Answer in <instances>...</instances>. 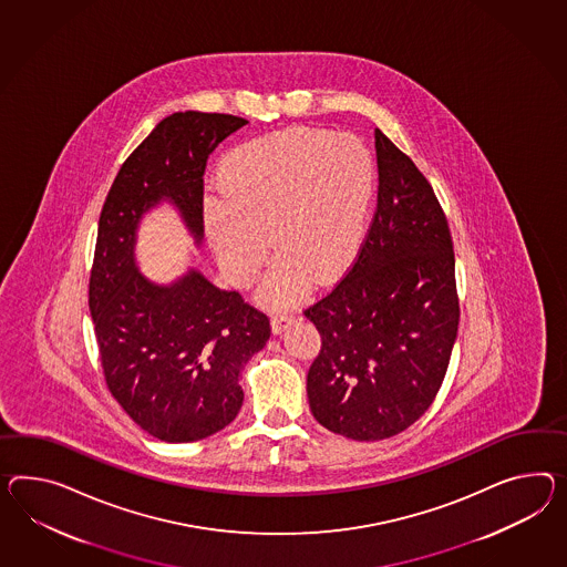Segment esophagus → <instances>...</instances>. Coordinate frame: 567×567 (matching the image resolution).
<instances>
[{
    "label": "esophagus",
    "instance_id": "obj_1",
    "mask_svg": "<svg viewBox=\"0 0 567 567\" xmlns=\"http://www.w3.org/2000/svg\"><path fill=\"white\" fill-rule=\"evenodd\" d=\"M293 319L296 317L290 315V312H277V315H274V319H271V327H274L276 333H281V331H286L290 327Z\"/></svg>",
    "mask_w": 567,
    "mask_h": 567
}]
</instances>
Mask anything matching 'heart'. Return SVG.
I'll return each instance as SVG.
<instances>
[{"label": "heart", "mask_w": 567, "mask_h": 567, "mask_svg": "<svg viewBox=\"0 0 567 567\" xmlns=\"http://www.w3.org/2000/svg\"><path fill=\"white\" fill-rule=\"evenodd\" d=\"M221 193L204 202L205 233L230 281L248 286L269 259L261 298L290 306L308 281L329 284L362 250L378 189L370 147L353 135L290 127L234 147Z\"/></svg>", "instance_id": "b5f03b06"}]
</instances>
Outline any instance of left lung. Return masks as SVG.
Listing matches in <instances>:
<instances>
[{
	"mask_svg": "<svg viewBox=\"0 0 567 567\" xmlns=\"http://www.w3.org/2000/svg\"><path fill=\"white\" fill-rule=\"evenodd\" d=\"M378 204L362 250L308 306L320 333L306 392L320 425L374 442L434 403L458 331L451 228L420 168L377 130Z\"/></svg>",
	"mask_w": 567,
	"mask_h": 567,
	"instance_id": "8db88e82",
	"label": "left lung"
}]
</instances>
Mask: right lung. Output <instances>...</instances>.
I'll list each match as a JSON object with an SVG mask.
<instances>
[{
    "label": "right lung",
    "instance_id": "obj_1",
    "mask_svg": "<svg viewBox=\"0 0 567 567\" xmlns=\"http://www.w3.org/2000/svg\"><path fill=\"white\" fill-rule=\"evenodd\" d=\"M247 123L199 111L162 118L123 162L102 205L87 291L102 372L131 420L164 442L204 440L238 415V378L271 324L197 269L173 284L150 281L135 262L137 230L150 209L168 202L199 247L205 164Z\"/></svg>",
    "mask_w": 567,
    "mask_h": 567
}]
</instances>
